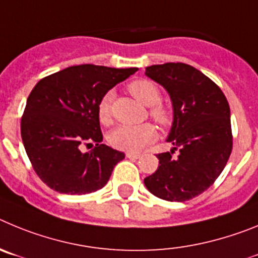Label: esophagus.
Instances as JSON below:
<instances>
[{"label":"esophagus","mask_w":258,"mask_h":258,"mask_svg":"<svg viewBox=\"0 0 258 258\" xmlns=\"http://www.w3.org/2000/svg\"><path fill=\"white\" fill-rule=\"evenodd\" d=\"M126 157L130 159H138V158H140V154L139 153H126Z\"/></svg>","instance_id":"obj_1"}]
</instances>
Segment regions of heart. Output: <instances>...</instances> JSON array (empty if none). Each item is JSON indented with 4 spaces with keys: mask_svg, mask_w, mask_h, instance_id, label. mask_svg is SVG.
<instances>
[{
    "mask_svg": "<svg viewBox=\"0 0 258 258\" xmlns=\"http://www.w3.org/2000/svg\"><path fill=\"white\" fill-rule=\"evenodd\" d=\"M128 91L144 105L150 106L149 114L161 126H168L172 122V114L169 109L162 105V94L158 86L148 80L132 81L128 85ZM113 94L105 92L97 103V117L103 124H109L112 120ZM157 138V131L150 123L139 126H119L109 135V143L114 148L126 152H140Z\"/></svg>",
    "mask_w": 258,
    "mask_h": 258,
    "instance_id": "heart-1",
    "label": "heart"
}]
</instances>
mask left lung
I'll return each mask as SVG.
<instances>
[{
	"label": "left lung",
	"instance_id": "left-lung-1",
	"mask_svg": "<svg viewBox=\"0 0 258 258\" xmlns=\"http://www.w3.org/2000/svg\"><path fill=\"white\" fill-rule=\"evenodd\" d=\"M145 74L171 97L173 122L167 141L173 148L157 155L158 169L144 184L164 201H189L215 182L230 157L229 103L213 81L184 62L148 67ZM175 150L177 156L173 155Z\"/></svg>",
	"mask_w": 258,
	"mask_h": 258
}]
</instances>
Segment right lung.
<instances>
[{
    "mask_svg": "<svg viewBox=\"0 0 258 258\" xmlns=\"http://www.w3.org/2000/svg\"><path fill=\"white\" fill-rule=\"evenodd\" d=\"M138 68L74 66L39 81L22 117L25 152L38 177L55 191L87 194L106 185L122 152L101 144L97 103ZM95 144L90 152L83 145Z\"/></svg>",
    "mask_w": 258,
    "mask_h": 258,
    "instance_id": "1",
    "label": "right lung"
}]
</instances>
